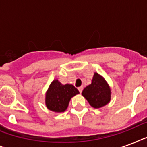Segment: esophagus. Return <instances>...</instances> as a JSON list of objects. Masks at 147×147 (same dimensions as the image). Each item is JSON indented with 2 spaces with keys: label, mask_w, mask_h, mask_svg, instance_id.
Returning <instances> with one entry per match:
<instances>
[{
  "label": "esophagus",
  "mask_w": 147,
  "mask_h": 147,
  "mask_svg": "<svg viewBox=\"0 0 147 147\" xmlns=\"http://www.w3.org/2000/svg\"><path fill=\"white\" fill-rule=\"evenodd\" d=\"M78 91H79V92H80V93H82V90H83V87H82V86H81V87H78Z\"/></svg>",
  "instance_id": "34e87169"
}]
</instances>
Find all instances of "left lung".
I'll use <instances>...</instances> for the list:
<instances>
[{
  "instance_id": "obj_1",
  "label": "left lung",
  "mask_w": 147,
  "mask_h": 147,
  "mask_svg": "<svg viewBox=\"0 0 147 147\" xmlns=\"http://www.w3.org/2000/svg\"><path fill=\"white\" fill-rule=\"evenodd\" d=\"M82 94L87 99L91 106L94 108L105 106L111 100L109 85L105 78L98 73H94L92 84L84 88Z\"/></svg>"
}]
</instances>
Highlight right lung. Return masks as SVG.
I'll use <instances>...</instances> for the list:
<instances>
[{
  "label": "right lung",
  "instance_id": "right-lung-1",
  "mask_svg": "<svg viewBox=\"0 0 147 147\" xmlns=\"http://www.w3.org/2000/svg\"><path fill=\"white\" fill-rule=\"evenodd\" d=\"M78 93V90L72 85H62L58 80H54L46 94L47 107L53 111H65L70 99Z\"/></svg>",
  "mask_w": 147,
  "mask_h": 147
}]
</instances>
